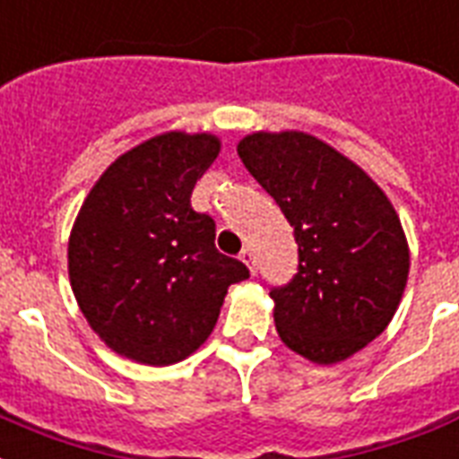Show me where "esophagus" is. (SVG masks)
<instances>
[{
	"label": "esophagus",
	"instance_id": "esophagus-1",
	"mask_svg": "<svg viewBox=\"0 0 459 459\" xmlns=\"http://www.w3.org/2000/svg\"><path fill=\"white\" fill-rule=\"evenodd\" d=\"M239 258H242L244 264L249 266L251 273H256V256H254V251H251V249H244L242 254H239Z\"/></svg>",
	"mask_w": 459,
	"mask_h": 459
}]
</instances>
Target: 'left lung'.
I'll return each instance as SVG.
<instances>
[{"instance_id":"1","label":"left lung","mask_w":459,"mask_h":459,"mask_svg":"<svg viewBox=\"0 0 459 459\" xmlns=\"http://www.w3.org/2000/svg\"><path fill=\"white\" fill-rule=\"evenodd\" d=\"M237 152L295 230L298 273L271 288L275 329L315 363L346 360L385 332L404 292L397 212L363 169L312 135L254 133Z\"/></svg>"}]
</instances>
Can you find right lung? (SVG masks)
Returning <instances> with one entry per match:
<instances>
[{"instance_id": "right-lung-1", "label": "right lung", "mask_w": 459, "mask_h": 459, "mask_svg": "<svg viewBox=\"0 0 459 459\" xmlns=\"http://www.w3.org/2000/svg\"><path fill=\"white\" fill-rule=\"evenodd\" d=\"M220 152L212 135L167 133L113 161L70 234V281L86 322L120 356L171 365L215 329L227 288L249 278L191 208Z\"/></svg>"}]
</instances>
